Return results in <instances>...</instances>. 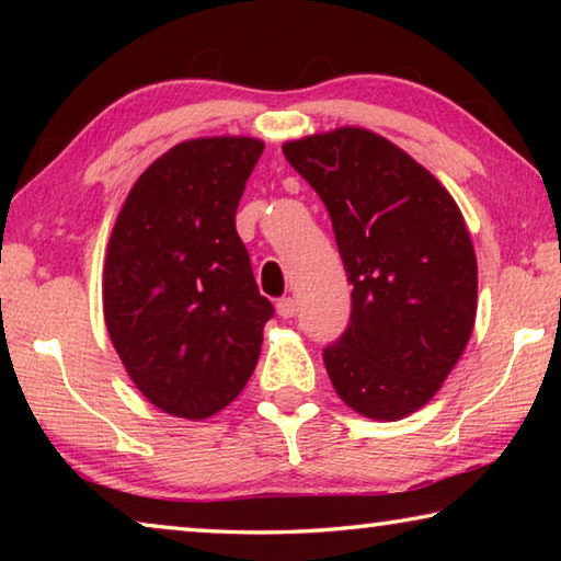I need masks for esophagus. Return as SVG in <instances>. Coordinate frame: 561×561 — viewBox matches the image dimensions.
Instances as JSON below:
<instances>
[{
	"mask_svg": "<svg viewBox=\"0 0 561 561\" xmlns=\"http://www.w3.org/2000/svg\"><path fill=\"white\" fill-rule=\"evenodd\" d=\"M277 314L282 319H291L294 314H297V301H294L291 297H284L277 301Z\"/></svg>",
	"mask_w": 561,
	"mask_h": 561,
	"instance_id": "esophagus-1",
	"label": "esophagus"
}]
</instances>
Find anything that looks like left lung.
Listing matches in <instances>:
<instances>
[{
    "label": "left lung",
    "instance_id": "left-lung-1",
    "mask_svg": "<svg viewBox=\"0 0 561 561\" xmlns=\"http://www.w3.org/2000/svg\"><path fill=\"white\" fill-rule=\"evenodd\" d=\"M334 225L351 291L324 348L341 401L398 421L440 391L468 346L478 262L460 207L428 170L376 133L336 128L282 146Z\"/></svg>",
    "mask_w": 561,
    "mask_h": 561
}]
</instances>
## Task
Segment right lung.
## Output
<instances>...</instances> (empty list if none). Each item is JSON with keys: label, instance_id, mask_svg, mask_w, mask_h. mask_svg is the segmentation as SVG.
<instances>
[{"label": "right lung", "instance_id": "add662e5", "mask_svg": "<svg viewBox=\"0 0 561 561\" xmlns=\"http://www.w3.org/2000/svg\"><path fill=\"white\" fill-rule=\"evenodd\" d=\"M257 138H195L160 156L123 203L103 267V317L130 381L170 415L203 421L257 366L274 307L234 227Z\"/></svg>", "mask_w": 561, "mask_h": 561}]
</instances>
